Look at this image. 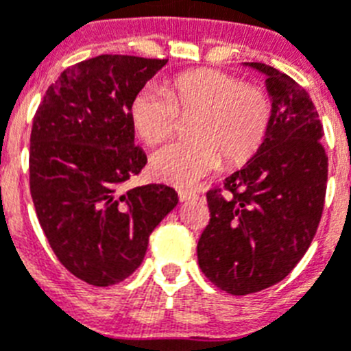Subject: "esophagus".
<instances>
[{"mask_svg": "<svg viewBox=\"0 0 351 351\" xmlns=\"http://www.w3.org/2000/svg\"><path fill=\"white\" fill-rule=\"evenodd\" d=\"M198 193L191 190H179V200L181 202H190V200H198Z\"/></svg>", "mask_w": 351, "mask_h": 351, "instance_id": "obj_1", "label": "esophagus"}]
</instances>
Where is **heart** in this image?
<instances>
[{
  "label": "heart",
  "instance_id": "heart-1",
  "mask_svg": "<svg viewBox=\"0 0 351 351\" xmlns=\"http://www.w3.org/2000/svg\"><path fill=\"white\" fill-rule=\"evenodd\" d=\"M271 100L258 86L219 70H193L173 77L163 93L142 91L132 101V123L147 145H161L191 117V141L161 149L151 160L160 181L190 186L218 169L241 165L258 151L271 123Z\"/></svg>",
  "mask_w": 351,
  "mask_h": 351
}]
</instances>
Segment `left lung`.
<instances>
[{
    "label": "left lung",
    "mask_w": 351,
    "mask_h": 351,
    "mask_svg": "<svg viewBox=\"0 0 351 351\" xmlns=\"http://www.w3.org/2000/svg\"><path fill=\"white\" fill-rule=\"evenodd\" d=\"M272 100L267 135L255 156L207 191L210 219L197 246L210 283L247 295L280 283L308 251L322 218L328 158L324 126L295 80L263 63Z\"/></svg>",
    "instance_id": "obj_1"
}]
</instances>
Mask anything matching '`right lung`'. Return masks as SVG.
I'll list each match as a JSON object with an SVG mask.
<instances>
[{
    "mask_svg": "<svg viewBox=\"0 0 351 351\" xmlns=\"http://www.w3.org/2000/svg\"><path fill=\"white\" fill-rule=\"evenodd\" d=\"M169 60L101 54L66 68L33 117L29 190L66 271L110 287L137 271L149 235L178 206L165 184L123 191L147 163L135 145L133 98Z\"/></svg>",
    "mask_w": 351,
    "mask_h": 351,
    "instance_id": "right-lung-1",
    "label": "right lung"
}]
</instances>
